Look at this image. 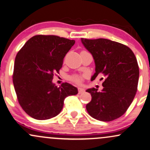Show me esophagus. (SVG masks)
Returning a JSON list of instances; mask_svg holds the SVG:
<instances>
[{"label": "esophagus", "mask_w": 150, "mask_h": 150, "mask_svg": "<svg viewBox=\"0 0 150 150\" xmlns=\"http://www.w3.org/2000/svg\"><path fill=\"white\" fill-rule=\"evenodd\" d=\"M84 91H85V90H84V89H83V88H81V87L78 88V93H84Z\"/></svg>", "instance_id": "34e87169"}]
</instances>
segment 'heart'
I'll return each instance as SVG.
<instances>
[{
    "label": "heart",
    "instance_id": "b5f03b06",
    "mask_svg": "<svg viewBox=\"0 0 150 150\" xmlns=\"http://www.w3.org/2000/svg\"><path fill=\"white\" fill-rule=\"evenodd\" d=\"M72 80L76 82H80L81 80H82V78H81V77L78 76V75H75V76L72 77Z\"/></svg>",
    "mask_w": 150,
    "mask_h": 150
}]
</instances>
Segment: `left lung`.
<instances>
[{
  "label": "left lung",
  "instance_id": "obj_1",
  "mask_svg": "<svg viewBox=\"0 0 150 150\" xmlns=\"http://www.w3.org/2000/svg\"><path fill=\"white\" fill-rule=\"evenodd\" d=\"M94 59L96 73L105 77L103 89L95 88L86 91L91 100L86 108L90 116L102 122H110L123 115L136 96L139 79V68L132 50L127 46L110 40L81 38Z\"/></svg>",
  "mask_w": 150,
  "mask_h": 150
}]
</instances>
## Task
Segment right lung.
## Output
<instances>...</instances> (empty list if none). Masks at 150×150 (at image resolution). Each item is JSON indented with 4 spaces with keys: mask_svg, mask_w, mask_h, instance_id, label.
Returning <instances> with one entry per match:
<instances>
[{
    "mask_svg": "<svg viewBox=\"0 0 150 150\" xmlns=\"http://www.w3.org/2000/svg\"><path fill=\"white\" fill-rule=\"evenodd\" d=\"M74 40L57 35H38L28 40L14 61L13 84L22 109L35 120H45L61 112L65 98L78 93L75 86L52 82Z\"/></svg>",
    "mask_w": 150,
    "mask_h": 150,
    "instance_id": "add662e5",
    "label": "right lung"
}]
</instances>
